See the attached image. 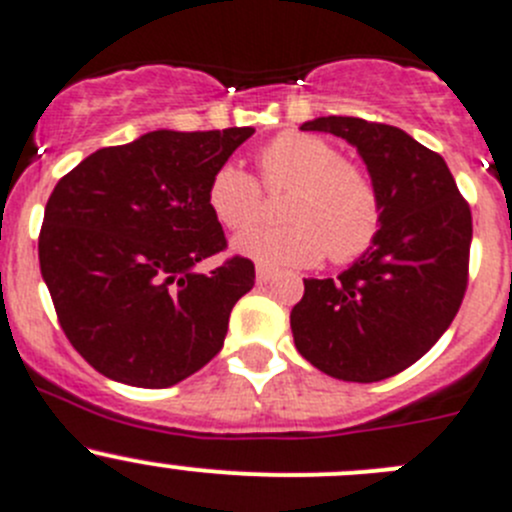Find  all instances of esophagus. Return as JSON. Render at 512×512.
Wrapping results in <instances>:
<instances>
[{"instance_id": "34e87169", "label": "esophagus", "mask_w": 512, "mask_h": 512, "mask_svg": "<svg viewBox=\"0 0 512 512\" xmlns=\"http://www.w3.org/2000/svg\"><path fill=\"white\" fill-rule=\"evenodd\" d=\"M274 276H276V269H271V266H266V264L256 266V281H259V284H269Z\"/></svg>"}]
</instances>
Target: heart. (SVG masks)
<instances>
[{"label": "heart", "mask_w": 512, "mask_h": 512, "mask_svg": "<svg viewBox=\"0 0 512 512\" xmlns=\"http://www.w3.org/2000/svg\"><path fill=\"white\" fill-rule=\"evenodd\" d=\"M261 178L271 191H286L281 226L246 231L264 216L259 180L223 163L208 183V208L228 231H246L233 241L241 256L266 266H311L329 251L334 261L357 259L377 238L382 201L364 170L344 160L326 140L281 133L259 153Z\"/></svg>", "instance_id": "b5f03b06"}]
</instances>
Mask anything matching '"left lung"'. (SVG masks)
<instances>
[{"instance_id":"obj_1","label":"left lung","mask_w":512,"mask_h":512,"mask_svg":"<svg viewBox=\"0 0 512 512\" xmlns=\"http://www.w3.org/2000/svg\"><path fill=\"white\" fill-rule=\"evenodd\" d=\"M354 145L382 201L372 246L337 279H304L291 309L306 362L344 382H379L415 364L447 332L467 286L472 216L442 155L405 130L362 118H314Z\"/></svg>"}]
</instances>
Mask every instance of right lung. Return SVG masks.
<instances>
[{"instance_id": "1", "label": "right lung", "mask_w": 512, "mask_h": 512, "mask_svg": "<svg viewBox=\"0 0 512 512\" xmlns=\"http://www.w3.org/2000/svg\"><path fill=\"white\" fill-rule=\"evenodd\" d=\"M253 128L153 130L100 148L52 191L40 269L62 332L87 364L130 387L163 389L206 367L256 271L226 248L208 183Z\"/></svg>"}]
</instances>
